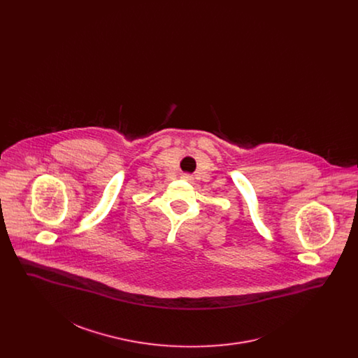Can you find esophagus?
I'll return each mask as SVG.
<instances>
[{
  "label": "esophagus",
  "instance_id": "34e87169",
  "mask_svg": "<svg viewBox=\"0 0 358 358\" xmlns=\"http://www.w3.org/2000/svg\"><path fill=\"white\" fill-rule=\"evenodd\" d=\"M182 178H184L185 181H189V182H190V181H193V177H192L190 174H184V176H182Z\"/></svg>",
  "mask_w": 358,
  "mask_h": 358
}]
</instances>
